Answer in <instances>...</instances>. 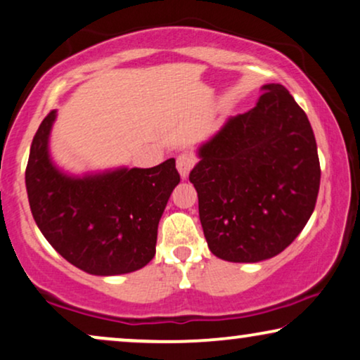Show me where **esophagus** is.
<instances>
[{"label": "esophagus", "mask_w": 360, "mask_h": 360, "mask_svg": "<svg viewBox=\"0 0 360 360\" xmlns=\"http://www.w3.org/2000/svg\"><path fill=\"white\" fill-rule=\"evenodd\" d=\"M195 164H196L195 157L190 154H180L176 157V169H179L181 179H186V176H188L190 170L193 169Z\"/></svg>", "instance_id": "esophagus-1"}]
</instances>
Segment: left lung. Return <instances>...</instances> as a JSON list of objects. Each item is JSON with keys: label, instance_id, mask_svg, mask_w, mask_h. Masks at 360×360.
<instances>
[{"label": "left lung", "instance_id": "1", "mask_svg": "<svg viewBox=\"0 0 360 360\" xmlns=\"http://www.w3.org/2000/svg\"><path fill=\"white\" fill-rule=\"evenodd\" d=\"M198 154L190 181L216 257L260 262L302 233L321 169L311 124L283 85H264L257 105L229 117Z\"/></svg>", "mask_w": 360, "mask_h": 360}]
</instances>
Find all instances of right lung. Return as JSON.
<instances>
[{
    "instance_id": "add662e5",
    "label": "right lung",
    "mask_w": 360,
    "mask_h": 360,
    "mask_svg": "<svg viewBox=\"0 0 360 360\" xmlns=\"http://www.w3.org/2000/svg\"><path fill=\"white\" fill-rule=\"evenodd\" d=\"M56 111L44 117L26 167L34 221L49 244L75 267L93 275L142 269L155 255L157 226L180 181L175 160L152 169H121L72 179L49 159Z\"/></svg>"
}]
</instances>
